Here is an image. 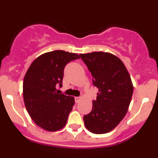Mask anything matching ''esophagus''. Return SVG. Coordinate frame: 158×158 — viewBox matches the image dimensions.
<instances>
[{
  "mask_svg": "<svg viewBox=\"0 0 158 158\" xmlns=\"http://www.w3.org/2000/svg\"><path fill=\"white\" fill-rule=\"evenodd\" d=\"M80 99H81L80 97H75V102H76V103L79 102V101H80Z\"/></svg>",
  "mask_w": 158,
  "mask_h": 158,
  "instance_id": "esophagus-1",
  "label": "esophagus"
}]
</instances>
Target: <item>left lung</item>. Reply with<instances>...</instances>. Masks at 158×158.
I'll use <instances>...</instances> for the list:
<instances>
[{"label":"left lung","instance_id":"obj_1","mask_svg":"<svg viewBox=\"0 0 158 158\" xmlns=\"http://www.w3.org/2000/svg\"><path fill=\"white\" fill-rule=\"evenodd\" d=\"M99 88L93 108L83 117L85 126L94 134L113 130L124 118L133 94V84L128 70L117 56L105 52L79 54Z\"/></svg>","mask_w":158,"mask_h":158}]
</instances>
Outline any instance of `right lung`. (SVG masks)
Wrapping results in <instances>:
<instances>
[{"mask_svg": "<svg viewBox=\"0 0 158 158\" xmlns=\"http://www.w3.org/2000/svg\"><path fill=\"white\" fill-rule=\"evenodd\" d=\"M79 56L64 50L45 52L32 61L25 74L23 96L34 123L48 131L60 130L67 123L75 103L74 97L56 91L62 86L65 65Z\"/></svg>", "mask_w": 158, "mask_h": 158, "instance_id": "obj_1", "label": "right lung"}]
</instances>
